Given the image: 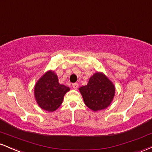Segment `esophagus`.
Segmentation results:
<instances>
[{"label":"esophagus","mask_w":152,"mask_h":152,"mask_svg":"<svg viewBox=\"0 0 152 152\" xmlns=\"http://www.w3.org/2000/svg\"><path fill=\"white\" fill-rule=\"evenodd\" d=\"M72 86H73V88H74V89H77L78 87V84L77 83H73V84H72Z\"/></svg>","instance_id":"1"}]
</instances>
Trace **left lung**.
<instances>
[{"label": "left lung", "instance_id": "obj_1", "mask_svg": "<svg viewBox=\"0 0 152 152\" xmlns=\"http://www.w3.org/2000/svg\"><path fill=\"white\" fill-rule=\"evenodd\" d=\"M78 89L87 107L97 111L110 106L114 99L116 88L104 73L96 72L91 76L87 85Z\"/></svg>", "mask_w": 152, "mask_h": 152}]
</instances>
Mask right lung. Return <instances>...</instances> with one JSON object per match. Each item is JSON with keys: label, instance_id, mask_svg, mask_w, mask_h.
<instances>
[{"label": "right lung", "instance_id": "right-lung-1", "mask_svg": "<svg viewBox=\"0 0 152 152\" xmlns=\"http://www.w3.org/2000/svg\"><path fill=\"white\" fill-rule=\"evenodd\" d=\"M69 90V87L59 83L57 74L49 70L35 84V99L41 109L53 112L61 105L64 95Z\"/></svg>", "mask_w": 152, "mask_h": 152}]
</instances>
